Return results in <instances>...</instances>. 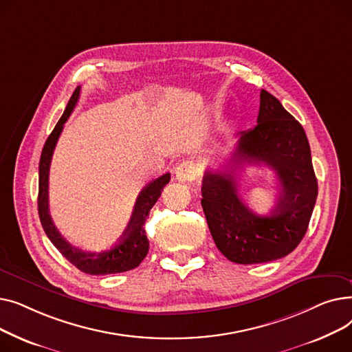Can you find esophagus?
I'll return each mask as SVG.
<instances>
[{"label": "esophagus", "mask_w": 352, "mask_h": 352, "mask_svg": "<svg viewBox=\"0 0 352 352\" xmlns=\"http://www.w3.org/2000/svg\"><path fill=\"white\" fill-rule=\"evenodd\" d=\"M175 178L181 182H191L197 178V166L190 162V161H186V162H181L179 165H177L175 168Z\"/></svg>", "instance_id": "34e87169"}]
</instances>
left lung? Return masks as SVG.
Masks as SVG:
<instances>
[{
    "mask_svg": "<svg viewBox=\"0 0 352 352\" xmlns=\"http://www.w3.org/2000/svg\"><path fill=\"white\" fill-rule=\"evenodd\" d=\"M232 160L235 165L270 166L278 181V202L270 215H258L244 204L234 173L207 170L201 206L217 248L236 264L270 263L288 255L304 238L318 195L302 125L261 89L256 125L238 134Z\"/></svg>",
    "mask_w": 352,
    "mask_h": 352,
    "instance_id": "1",
    "label": "left lung"
}]
</instances>
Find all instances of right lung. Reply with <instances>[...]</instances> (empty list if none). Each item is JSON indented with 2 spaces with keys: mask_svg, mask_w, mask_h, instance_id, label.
Returning a JSON list of instances; mask_svg holds the SVG:
<instances>
[{
  "mask_svg": "<svg viewBox=\"0 0 352 352\" xmlns=\"http://www.w3.org/2000/svg\"><path fill=\"white\" fill-rule=\"evenodd\" d=\"M81 87L78 85L74 89L72 96L65 107V111L60 121L52 129V133L47 138L41 158H40V181H38V214L41 226L50 238V241L55 245L67 260L77 267L80 271L89 274V275H105V274H118L125 272L129 270L137 268L144 258L148 254V248H150V241H148L144 224L145 219L150 214V210L154 207L155 202L158 201L162 188L170 182V173L164 174L160 178L154 179L153 182L140 192L134 212L129 221L128 228L120 238V241L114 244L111 248L104 250L101 252H91V251H82L77 247L71 245L67 239L60 234L57 227L54 226V221L50 215V207H48V174H50V164L52 158L54 148L57 145V141L60 138V134L63 133L64 124L67 122L68 117L76 108L78 98H80Z\"/></svg>",
  "mask_w": 352,
  "mask_h": 352,
  "instance_id": "add662e5",
  "label": "right lung"
}]
</instances>
